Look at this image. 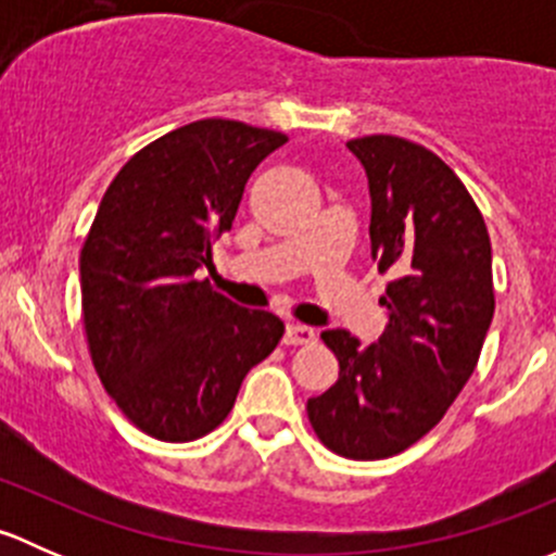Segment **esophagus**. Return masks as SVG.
Returning a JSON list of instances; mask_svg holds the SVG:
<instances>
[{"instance_id": "esophagus-1", "label": "esophagus", "mask_w": 556, "mask_h": 556, "mask_svg": "<svg viewBox=\"0 0 556 556\" xmlns=\"http://www.w3.org/2000/svg\"><path fill=\"white\" fill-rule=\"evenodd\" d=\"M317 341V333H314V328L309 325H288V330H285V344L288 346H301V344H314Z\"/></svg>"}]
</instances>
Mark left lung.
<instances>
[{"label":"left lung","mask_w":556,"mask_h":556,"mask_svg":"<svg viewBox=\"0 0 556 556\" xmlns=\"http://www.w3.org/2000/svg\"><path fill=\"white\" fill-rule=\"evenodd\" d=\"M368 177L371 255L392 271L379 304V344L325 330L339 382L309 397L317 439L350 459H384L441 422L479 363L492 312V247L484 217L444 161L408 139L346 142Z\"/></svg>","instance_id":"obj_1"}]
</instances>
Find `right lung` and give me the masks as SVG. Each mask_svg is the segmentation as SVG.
Returning a JSON list of instances; mask_svg holds the SVG:
<instances>
[{"label":"right lung","mask_w":556,"mask_h":556,"mask_svg":"<svg viewBox=\"0 0 556 556\" xmlns=\"http://www.w3.org/2000/svg\"><path fill=\"white\" fill-rule=\"evenodd\" d=\"M288 142L206 117L139 150L106 188L80 252L83 323L104 390L142 433L185 444L212 433L285 325L195 279L231 231L255 166Z\"/></svg>","instance_id":"add662e5"}]
</instances>
